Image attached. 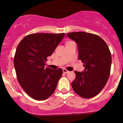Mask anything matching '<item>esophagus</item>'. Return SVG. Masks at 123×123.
I'll list each match as a JSON object with an SVG mask.
<instances>
[{"label": "esophagus", "mask_w": 123, "mask_h": 123, "mask_svg": "<svg viewBox=\"0 0 123 123\" xmlns=\"http://www.w3.org/2000/svg\"><path fill=\"white\" fill-rule=\"evenodd\" d=\"M63 73H64V74H66L68 73L69 71H67V70H66V69L63 68Z\"/></svg>", "instance_id": "34e87169"}]
</instances>
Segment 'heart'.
I'll list each match as a JSON object with an SVG mask.
<instances>
[{
  "mask_svg": "<svg viewBox=\"0 0 123 123\" xmlns=\"http://www.w3.org/2000/svg\"><path fill=\"white\" fill-rule=\"evenodd\" d=\"M70 42H71V41H67V43H66V44H67V43H70Z\"/></svg>",
  "mask_w": 123,
  "mask_h": 123,
  "instance_id": "b5f03b06",
  "label": "heart"
}]
</instances>
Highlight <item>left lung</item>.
<instances>
[{"mask_svg": "<svg viewBox=\"0 0 123 123\" xmlns=\"http://www.w3.org/2000/svg\"><path fill=\"white\" fill-rule=\"evenodd\" d=\"M67 36L77 44L78 59L85 67L83 71H74L73 90L85 98L93 97L104 87L110 75L112 56L109 47L100 37L92 33L79 31Z\"/></svg>", "mask_w": 123, "mask_h": 123, "instance_id": "obj_1", "label": "left lung"}]
</instances>
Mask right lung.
<instances>
[{"mask_svg":"<svg viewBox=\"0 0 123 123\" xmlns=\"http://www.w3.org/2000/svg\"><path fill=\"white\" fill-rule=\"evenodd\" d=\"M65 33H34L26 36L16 49L14 65L18 82L30 97L44 100L54 93L62 75V68L45 67Z\"/></svg>","mask_w":123,"mask_h":123,"instance_id":"1","label":"right lung"}]
</instances>
